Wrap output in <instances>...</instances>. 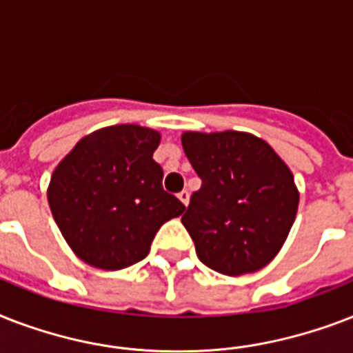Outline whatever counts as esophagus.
<instances>
[{
    "label": "esophagus",
    "instance_id": "esophagus-1",
    "mask_svg": "<svg viewBox=\"0 0 353 353\" xmlns=\"http://www.w3.org/2000/svg\"><path fill=\"white\" fill-rule=\"evenodd\" d=\"M177 198L181 199L183 205H188V201H190V192L188 190H181V192L177 194Z\"/></svg>",
    "mask_w": 353,
    "mask_h": 353
}]
</instances>
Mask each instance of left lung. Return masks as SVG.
<instances>
[{
    "label": "left lung",
    "mask_w": 353,
    "mask_h": 353,
    "mask_svg": "<svg viewBox=\"0 0 353 353\" xmlns=\"http://www.w3.org/2000/svg\"><path fill=\"white\" fill-rule=\"evenodd\" d=\"M181 143L201 179L181 218L199 260L229 276L265 268L299 209L288 165L263 139L245 132H185Z\"/></svg>",
    "instance_id": "8db88e82"
}]
</instances>
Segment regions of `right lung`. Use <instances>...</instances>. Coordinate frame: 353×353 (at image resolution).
<instances>
[{
  "label": "right lung",
  "mask_w": 353,
  "mask_h": 353,
  "mask_svg": "<svg viewBox=\"0 0 353 353\" xmlns=\"http://www.w3.org/2000/svg\"><path fill=\"white\" fill-rule=\"evenodd\" d=\"M161 133L137 124L101 128L85 135L51 176L52 218L80 260L117 271L141 262L165 221L185 205L163 190L154 161Z\"/></svg>",
  "instance_id": "obj_1"
}]
</instances>
